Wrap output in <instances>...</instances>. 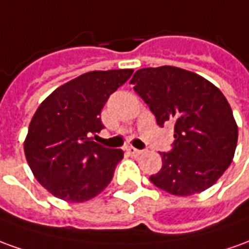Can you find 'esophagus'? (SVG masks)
Listing matches in <instances>:
<instances>
[{"label":"esophagus","mask_w":249,"mask_h":249,"mask_svg":"<svg viewBox=\"0 0 249 249\" xmlns=\"http://www.w3.org/2000/svg\"><path fill=\"white\" fill-rule=\"evenodd\" d=\"M126 152H128V155H130V156H139V155L142 154V151H140V149L133 148V147L126 148Z\"/></svg>","instance_id":"34e87169"}]
</instances>
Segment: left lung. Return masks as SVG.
Returning <instances> with one entry per match:
<instances>
[{"instance_id":"obj_1","label":"left lung","mask_w":249,"mask_h":249,"mask_svg":"<svg viewBox=\"0 0 249 249\" xmlns=\"http://www.w3.org/2000/svg\"><path fill=\"white\" fill-rule=\"evenodd\" d=\"M130 83L158 125L174 124L173 149L161 152L160 171L149 180L179 197L214 185L233 160L239 136L231 105L220 89L174 66L140 69Z\"/></svg>"}]
</instances>
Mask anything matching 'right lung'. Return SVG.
I'll use <instances>...</instances> for the list:
<instances>
[{"label": "right lung", "instance_id": "1", "mask_svg": "<svg viewBox=\"0 0 249 249\" xmlns=\"http://www.w3.org/2000/svg\"><path fill=\"white\" fill-rule=\"evenodd\" d=\"M132 69L90 71L53 90L40 104L24 142L35 178L67 202L89 201L110 183L121 149L93 142L104 125L107 98L132 75Z\"/></svg>", "mask_w": 249, "mask_h": 249}]
</instances>
